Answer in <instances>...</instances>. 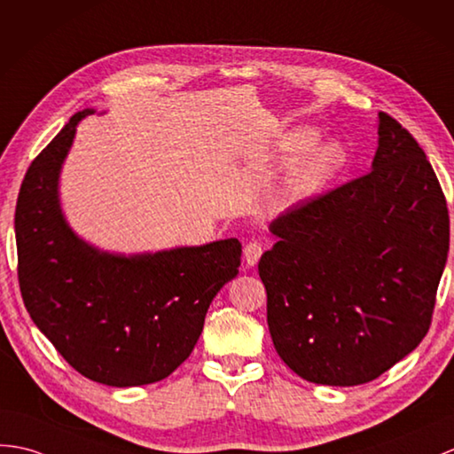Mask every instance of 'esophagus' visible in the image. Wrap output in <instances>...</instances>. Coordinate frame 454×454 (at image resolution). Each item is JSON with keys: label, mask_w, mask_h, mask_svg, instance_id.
<instances>
[{"label": "esophagus", "mask_w": 454, "mask_h": 454, "mask_svg": "<svg viewBox=\"0 0 454 454\" xmlns=\"http://www.w3.org/2000/svg\"><path fill=\"white\" fill-rule=\"evenodd\" d=\"M261 255H262V246L259 244V241H249L244 249V257H246L247 267H255Z\"/></svg>", "instance_id": "obj_1"}]
</instances>
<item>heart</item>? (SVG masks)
<instances>
[{
    "label": "heart",
    "mask_w": 454,
    "mask_h": 454,
    "mask_svg": "<svg viewBox=\"0 0 454 454\" xmlns=\"http://www.w3.org/2000/svg\"><path fill=\"white\" fill-rule=\"evenodd\" d=\"M317 141V129L300 125L282 133L272 146V158L277 162L294 160L280 187V201L286 207L300 205L317 195L344 162V151L339 143Z\"/></svg>",
    "instance_id": "1"
}]
</instances>
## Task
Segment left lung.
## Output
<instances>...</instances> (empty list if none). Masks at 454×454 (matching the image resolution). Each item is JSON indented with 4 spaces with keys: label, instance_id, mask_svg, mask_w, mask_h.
<instances>
[{
    "label": "left lung",
    "instance_id": "left-lung-1",
    "mask_svg": "<svg viewBox=\"0 0 454 454\" xmlns=\"http://www.w3.org/2000/svg\"><path fill=\"white\" fill-rule=\"evenodd\" d=\"M372 172L282 213L259 261L282 362L317 385L354 387L429 331L449 253V210L416 139L379 112Z\"/></svg>",
    "mask_w": 454,
    "mask_h": 454
}]
</instances>
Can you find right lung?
Segmentation results:
<instances>
[{"mask_svg": "<svg viewBox=\"0 0 454 454\" xmlns=\"http://www.w3.org/2000/svg\"><path fill=\"white\" fill-rule=\"evenodd\" d=\"M77 112L35 162L15 208L19 284L40 333L75 370L108 387L156 383L182 365L203 333L205 315L236 278V238L145 253H112L84 241L59 201V174Z\"/></svg>", "mask_w": 454, "mask_h": 454, "instance_id": "obj_1", "label": "right lung"}]
</instances>
